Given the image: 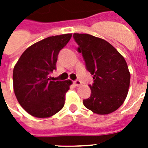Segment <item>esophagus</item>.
Wrapping results in <instances>:
<instances>
[{
    "mask_svg": "<svg viewBox=\"0 0 148 148\" xmlns=\"http://www.w3.org/2000/svg\"><path fill=\"white\" fill-rule=\"evenodd\" d=\"M74 85L77 86V87H79V86H81L82 83H81V81L80 80H76V81H74Z\"/></svg>",
    "mask_w": 148,
    "mask_h": 148,
    "instance_id": "1",
    "label": "esophagus"
}]
</instances>
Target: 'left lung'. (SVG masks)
I'll return each instance as SVG.
<instances>
[{
	"mask_svg": "<svg viewBox=\"0 0 148 148\" xmlns=\"http://www.w3.org/2000/svg\"><path fill=\"white\" fill-rule=\"evenodd\" d=\"M77 51L82 53L86 69L92 74L90 97L86 108L98 114H108L123 104L128 93L131 74L124 57L103 39L87 34H74Z\"/></svg>",
	"mask_w": 148,
	"mask_h": 148,
	"instance_id": "8db88e82",
	"label": "left lung"
}]
</instances>
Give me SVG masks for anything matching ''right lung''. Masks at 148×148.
Listing matches in <instances>:
<instances>
[{"instance_id":"add662e5","label":"right lung","mask_w":148,"mask_h":148,"mask_svg":"<svg viewBox=\"0 0 148 148\" xmlns=\"http://www.w3.org/2000/svg\"><path fill=\"white\" fill-rule=\"evenodd\" d=\"M71 34L52 36L27 48L14 67L15 96L22 108L34 117H49L64 105L65 95L71 81H52L49 74L56 70L60 51Z\"/></svg>"}]
</instances>
